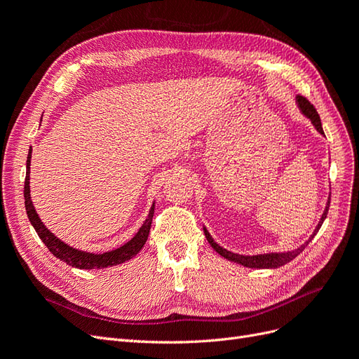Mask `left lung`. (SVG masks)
Segmentation results:
<instances>
[{
	"label": "left lung",
	"instance_id": "obj_1",
	"mask_svg": "<svg viewBox=\"0 0 359 359\" xmlns=\"http://www.w3.org/2000/svg\"><path fill=\"white\" fill-rule=\"evenodd\" d=\"M297 103H298V107L301 109V112L306 115L311 124L316 127L318 132L320 135H323V128H322V123H320V116L318 114V111L314 109V106L306 99V97L302 95H297ZM330 201H331V194L328 198V202H327V206H325V211L320 217V222L318 223L316 229H314L313 235L309 238V241L304 243L301 247L292 250V252H286V253H265V255H256V256H244V255H236V253H232L229 252V250H226L223 247H220L219 244H217L210 232L206 231V227H203V232H205V236L206 240H208V243L211 244V247L215 250L217 253H219L220 256L226 257L227 260H231V262H235V264H240L243 266H247V268H259V269H264V268H278V266H283L285 264L290 262V260L295 259L304 248H306L309 245V243L313 240L314 235H316L320 229L322 223L325 222V219H327V214H328V210H330Z\"/></svg>",
	"mask_w": 359,
	"mask_h": 359
}]
</instances>
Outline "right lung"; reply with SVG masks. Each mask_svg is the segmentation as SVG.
Masks as SVG:
<instances>
[{
  "instance_id": "right-lung-1",
  "label": "right lung",
  "mask_w": 359,
  "mask_h": 359,
  "mask_svg": "<svg viewBox=\"0 0 359 359\" xmlns=\"http://www.w3.org/2000/svg\"><path fill=\"white\" fill-rule=\"evenodd\" d=\"M31 153H32V149L29 148V153H28V157H27V177H25V187H24L25 210H27V214H28V219H29L32 227L36 229L39 238L43 243H45V245L49 248V252L53 256L58 257L60 260H62V262L69 264L70 266L79 268V269H103V268H107V266L124 264V262H127V260L132 259L133 256H136L140 252V250H142V247L145 245V243L148 240V233H149V229H151V222H153L154 206H156L154 203H153V206H151L147 220L144 222L142 226H140V229L137 231V233L132 238V240H130L128 243H126L121 247L111 250V252H106V253L82 252V250H78V248L67 245L66 243H62L60 238L53 235L40 220V217L36 212L34 205H32V201H31V194H29Z\"/></svg>"
}]
</instances>
